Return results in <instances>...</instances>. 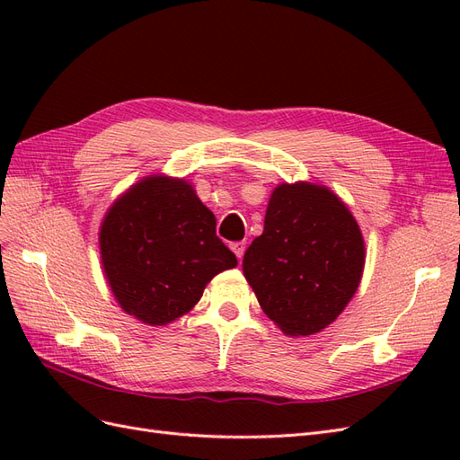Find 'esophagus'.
<instances>
[{"label": "esophagus", "mask_w": 460, "mask_h": 460, "mask_svg": "<svg viewBox=\"0 0 460 460\" xmlns=\"http://www.w3.org/2000/svg\"><path fill=\"white\" fill-rule=\"evenodd\" d=\"M230 249L235 253V257L242 259L243 253H245V243H243V242H232V243H230Z\"/></svg>", "instance_id": "obj_1"}]
</instances>
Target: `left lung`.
<instances>
[{
	"label": "left lung",
	"instance_id": "obj_1",
	"mask_svg": "<svg viewBox=\"0 0 460 460\" xmlns=\"http://www.w3.org/2000/svg\"><path fill=\"white\" fill-rule=\"evenodd\" d=\"M365 269V240L349 208L324 186L280 184L264 230L243 255L261 309L286 336H311L340 316Z\"/></svg>",
	"mask_w": 460,
	"mask_h": 460
}]
</instances>
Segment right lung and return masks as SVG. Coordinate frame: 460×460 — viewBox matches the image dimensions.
<instances>
[{
  "instance_id": "right-lung-1",
  "label": "right lung",
  "mask_w": 460,
  "mask_h": 460,
  "mask_svg": "<svg viewBox=\"0 0 460 460\" xmlns=\"http://www.w3.org/2000/svg\"><path fill=\"white\" fill-rule=\"evenodd\" d=\"M100 249L115 299L149 326L186 314L218 272L238 264L191 184L155 174L111 205Z\"/></svg>"
}]
</instances>
